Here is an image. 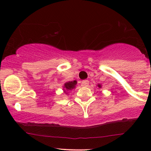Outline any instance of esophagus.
<instances>
[{
	"label": "esophagus",
	"mask_w": 151,
	"mask_h": 151,
	"mask_svg": "<svg viewBox=\"0 0 151 151\" xmlns=\"http://www.w3.org/2000/svg\"><path fill=\"white\" fill-rule=\"evenodd\" d=\"M81 85L82 86H88L89 85V81H82L81 83Z\"/></svg>",
	"instance_id": "1"
}]
</instances>
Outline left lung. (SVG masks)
Masks as SVG:
<instances>
[{
  "label": "left lung",
  "instance_id": "left-lung-1",
  "mask_svg": "<svg viewBox=\"0 0 151 151\" xmlns=\"http://www.w3.org/2000/svg\"><path fill=\"white\" fill-rule=\"evenodd\" d=\"M98 86H99V87H101V85H100V84H99V85H98Z\"/></svg>",
  "mask_w": 151,
  "mask_h": 151
}]
</instances>
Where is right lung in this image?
I'll list each match as a JSON object with an SVG mask.
<instances>
[{"mask_svg": "<svg viewBox=\"0 0 151 151\" xmlns=\"http://www.w3.org/2000/svg\"><path fill=\"white\" fill-rule=\"evenodd\" d=\"M76 84H77V81H69V82H67L66 84H65V86H64V88H65L66 90H67V91H68V90H71L74 89V88H75Z\"/></svg>", "mask_w": 151, "mask_h": 151, "instance_id": "obj_1", "label": "right lung"}]
</instances>
